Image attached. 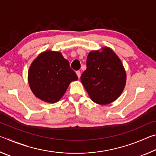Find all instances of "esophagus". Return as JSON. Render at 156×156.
<instances>
[{
  "label": "esophagus",
  "instance_id": "1",
  "mask_svg": "<svg viewBox=\"0 0 156 156\" xmlns=\"http://www.w3.org/2000/svg\"><path fill=\"white\" fill-rule=\"evenodd\" d=\"M76 74H77V76H78V78H80V75H81V73H80V71H76Z\"/></svg>",
  "mask_w": 156,
  "mask_h": 156
}]
</instances>
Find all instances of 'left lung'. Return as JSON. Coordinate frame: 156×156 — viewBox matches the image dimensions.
Returning <instances> with one entry per match:
<instances>
[{"mask_svg": "<svg viewBox=\"0 0 156 156\" xmlns=\"http://www.w3.org/2000/svg\"><path fill=\"white\" fill-rule=\"evenodd\" d=\"M81 82L94 102L107 105L122 94L126 84V73L122 62L108 47L102 51H92L87 58V69Z\"/></svg>", "mask_w": 156, "mask_h": 156, "instance_id": "8db88e82", "label": "left lung"}]
</instances>
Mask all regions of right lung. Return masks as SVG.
<instances>
[{
    "label": "right lung",
    "instance_id": "obj_1",
    "mask_svg": "<svg viewBox=\"0 0 156 156\" xmlns=\"http://www.w3.org/2000/svg\"><path fill=\"white\" fill-rule=\"evenodd\" d=\"M78 76L60 52L47 51L36 58L28 72L29 84L35 96L54 103L61 98Z\"/></svg>",
    "mask_w": 156,
    "mask_h": 156
}]
</instances>
